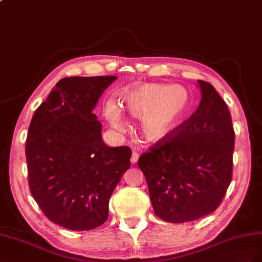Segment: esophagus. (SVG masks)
Returning a JSON list of instances; mask_svg holds the SVG:
<instances>
[{"mask_svg": "<svg viewBox=\"0 0 262 262\" xmlns=\"http://www.w3.org/2000/svg\"><path fill=\"white\" fill-rule=\"evenodd\" d=\"M138 159H139V155H138L136 151H133L132 158H130V162H132L133 164H135V163L138 161Z\"/></svg>", "mask_w": 262, "mask_h": 262, "instance_id": "1", "label": "esophagus"}]
</instances>
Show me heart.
<instances>
[{
  "label": "heart",
  "mask_w": 262,
  "mask_h": 262,
  "mask_svg": "<svg viewBox=\"0 0 262 262\" xmlns=\"http://www.w3.org/2000/svg\"><path fill=\"white\" fill-rule=\"evenodd\" d=\"M122 110L134 118H141V133L151 144L166 141L180 125L190 108V95L180 85L141 83L122 92ZM107 122L122 132L125 122L121 108L108 103L104 108Z\"/></svg>",
  "instance_id": "heart-1"
}]
</instances>
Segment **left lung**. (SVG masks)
Returning <instances> with one entry per match:
<instances>
[{"instance_id": "left-lung-1", "label": "left lung", "mask_w": 262, "mask_h": 262, "mask_svg": "<svg viewBox=\"0 0 262 262\" xmlns=\"http://www.w3.org/2000/svg\"><path fill=\"white\" fill-rule=\"evenodd\" d=\"M200 105L173 137L143 154L138 167L155 214L169 223L198 220L219 207L231 181L235 132L214 86L199 80Z\"/></svg>"}]
</instances>
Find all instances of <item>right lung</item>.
I'll return each mask as SVG.
<instances>
[{
    "label": "right lung",
    "mask_w": 262,
    "mask_h": 262,
    "mask_svg": "<svg viewBox=\"0 0 262 262\" xmlns=\"http://www.w3.org/2000/svg\"><path fill=\"white\" fill-rule=\"evenodd\" d=\"M116 79H61L29 124V189L42 213L59 226L90 230L105 223L112 193L130 167V148L104 143L102 124L92 113Z\"/></svg>",
    "instance_id": "right-lung-1"
}]
</instances>
